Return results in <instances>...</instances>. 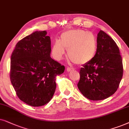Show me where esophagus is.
<instances>
[{
	"mask_svg": "<svg viewBox=\"0 0 129 129\" xmlns=\"http://www.w3.org/2000/svg\"><path fill=\"white\" fill-rule=\"evenodd\" d=\"M73 70H74V69H73V68L69 67H67V71L68 72H70V71H73Z\"/></svg>",
	"mask_w": 129,
	"mask_h": 129,
	"instance_id": "obj_1",
	"label": "esophagus"
}]
</instances>
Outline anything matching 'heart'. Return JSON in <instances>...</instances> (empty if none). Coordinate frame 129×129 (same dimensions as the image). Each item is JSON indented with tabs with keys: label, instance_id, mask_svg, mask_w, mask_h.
Masks as SVG:
<instances>
[{
	"label": "heart",
	"instance_id": "obj_1",
	"mask_svg": "<svg viewBox=\"0 0 129 129\" xmlns=\"http://www.w3.org/2000/svg\"><path fill=\"white\" fill-rule=\"evenodd\" d=\"M98 49L97 39L93 34L77 29L63 32L60 40H55L52 47V54L61 59L68 50V58L77 64H85L95 57Z\"/></svg>",
	"mask_w": 129,
	"mask_h": 129
}]
</instances>
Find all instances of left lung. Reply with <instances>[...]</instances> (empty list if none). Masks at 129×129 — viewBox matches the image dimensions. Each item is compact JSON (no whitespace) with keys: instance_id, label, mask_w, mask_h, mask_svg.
Returning <instances> with one entry per match:
<instances>
[{"instance_id":"1","label":"left lung","mask_w":129,"mask_h":129,"mask_svg":"<svg viewBox=\"0 0 129 129\" xmlns=\"http://www.w3.org/2000/svg\"><path fill=\"white\" fill-rule=\"evenodd\" d=\"M95 57L83 65L77 86L82 95L94 101L107 99L115 93L123 74L122 58L114 41L103 30L97 35Z\"/></svg>"}]
</instances>
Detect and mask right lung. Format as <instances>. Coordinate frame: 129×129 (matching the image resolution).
<instances>
[{"instance_id":"add662e5","label":"right lung","mask_w":129,"mask_h":129,"mask_svg":"<svg viewBox=\"0 0 129 129\" xmlns=\"http://www.w3.org/2000/svg\"><path fill=\"white\" fill-rule=\"evenodd\" d=\"M47 32L36 31L19 41L11 55L10 79L20 100L33 107L47 104L56 89L55 77L65 67L51 58Z\"/></svg>"}]
</instances>
